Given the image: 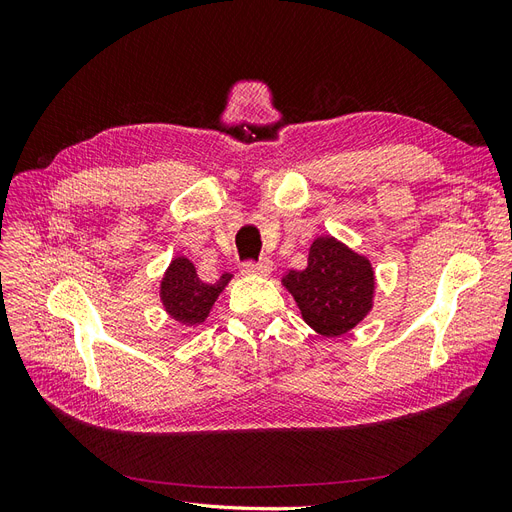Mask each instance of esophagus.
Here are the masks:
<instances>
[{
	"mask_svg": "<svg viewBox=\"0 0 512 512\" xmlns=\"http://www.w3.org/2000/svg\"><path fill=\"white\" fill-rule=\"evenodd\" d=\"M243 275H269L271 273V262L269 260H245L241 265Z\"/></svg>",
	"mask_w": 512,
	"mask_h": 512,
	"instance_id": "esophagus-1",
	"label": "esophagus"
}]
</instances>
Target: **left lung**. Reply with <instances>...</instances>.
Returning a JSON list of instances; mask_svg holds the SVG:
<instances>
[{
	"instance_id": "left-lung-1",
	"label": "left lung",
	"mask_w": 512,
	"mask_h": 512,
	"mask_svg": "<svg viewBox=\"0 0 512 512\" xmlns=\"http://www.w3.org/2000/svg\"><path fill=\"white\" fill-rule=\"evenodd\" d=\"M282 284L297 301L303 320L324 337L354 329L369 314L376 288L371 262L333 237L316 239L307 267L284 275Z\"/></svg>"
}]
</instances>
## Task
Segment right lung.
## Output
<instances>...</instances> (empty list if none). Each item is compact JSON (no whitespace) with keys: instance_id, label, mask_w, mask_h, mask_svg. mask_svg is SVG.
<instances>
[{"instance_id":"obj_1","label":"right lung","mask_w":512,"mask_h":512,"mask_svg":"<svg viewBox=\"0 0 512 512\" xmlns=\"http://www.w3.org/2000/svg\"><path fill=\"white\" fill-rule=\"evenodd\" d=\"M230 277V273H224L218 282L207 284L196 275V269L188 258L177 256L162 277L160 297L164 309L170 318H175L185 327L205 322L215 299L220 297Z\"/></svg>"}]
</instances>
